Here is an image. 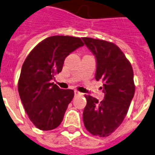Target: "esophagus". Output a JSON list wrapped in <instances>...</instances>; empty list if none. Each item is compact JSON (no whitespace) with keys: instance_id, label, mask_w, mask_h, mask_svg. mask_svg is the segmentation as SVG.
Wrapping results in <instances>:
<instances>
[{"instance_id":"obj_1","label":"esophagus","mask_w":155,"mask_h":155,"mask_svg":"<svg viewBox=\"0 0 155 155\" xmlns=\"http://www.w3.org/2000/svg\"><path fill=\"white\" fill-rule=\"evenodd\" d=\"M74 94H75V96H79V95H81V92H79V91H74Z\"/></svg>"}]
</instances>
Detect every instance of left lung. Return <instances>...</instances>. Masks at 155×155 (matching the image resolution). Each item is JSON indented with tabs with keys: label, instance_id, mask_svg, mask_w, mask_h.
I'll return each mask as SVG.
<instances>
[{
	"label": "left lung",
	"instance_id": "1",
	"mask_svg": "<svg viewBox=\"0 0 155 155\" xmlns=\"http://www.w3.org/2000/svg\"><path fill=\"white\" fill-rule=\"evenodd\" d=\"M86 47L96 57L95 79L103 81L104 99L99 102L85 95L87 101L83 111L84 125L94 136H110L125 118L135 93L131 63L117 45L93 38H82Z\"/></svg>",
	"mask_w": 155,
	"mask_h": 155
}]
</instances>
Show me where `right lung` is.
<instances>
[{
  "instance_id": "right-lung-1",
  "label": "right lung",
  "mask_w": 155,
  "mask_h": 155,
  "mask_svg": "<svg viewBox=\"0 0 155 155\" xmlns=\"http://www.w3.org/2000/svg\"><path fill=\"white\" fill-rule=\"evenodd\" d=\"M84 45L78 37L55 35L44 39L29 53L21 67L18 89L25 111L37 129H56L74 96L51 80L61 72L65 57Z\"/></svg>"
}]
</instances>
